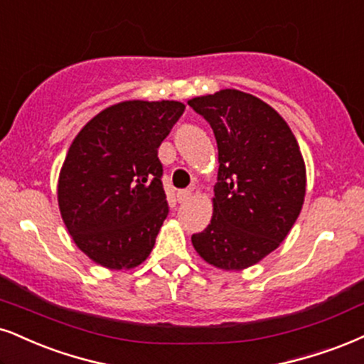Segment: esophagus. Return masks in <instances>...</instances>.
<instances>
[{
	"label": "esophagus",
	"instance_id": "obj_1",
	"mask_svg": "<svg viewBox=\"0 0 364 364\" xmlns=\"http://www.w3.org/2000/svg\"><path fill=\"white\" fill-rule=\"evenodd\" d=\"M192 197V191H178L177 192V200L178 203H186V200H189Z\"/></svg>",
	"mask_w": 364,
	"mask_h": 364
}]
</instances>
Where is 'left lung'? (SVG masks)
Masks as SVG:
<instances>
[{
  "instance_id": "obj_1",
  "label": "left lung",
  "mask_w": 364,
  "mask_h": 364,
  "mask_svg": "<svg viewBox=\"0 0 364 364\" xmlns=\"http://www.w3.org/2000/svg\"><path fill=\"white\" fill-rule=\"evenodd\" d=\"M213 128L218 183L213 219L192 235L199 257L226 272L253 267L280 246L306 197V164L287 121L237 89L187 101Z\"/></svg>"
}]
</instances>
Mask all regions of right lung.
I'll return each mask as SVG.
<instances>
[{
  "label": "right lung",
  "mask_w": 364,
  "mask_h": 364,
  "mask_svg": "<svg viewBox=\"0 0 364 364\" xmlns=\"http://www.w3.org/2000/svg\"><path fill=\"white\" fill-rule=\"evenodd\" d=\"M178 101H123L86 123L58 175L60 216L77 248L109 270L145 262L168 214L159 146Z\"/></svg>",
  "instance_id": "add662e5"
}]
</instances>
